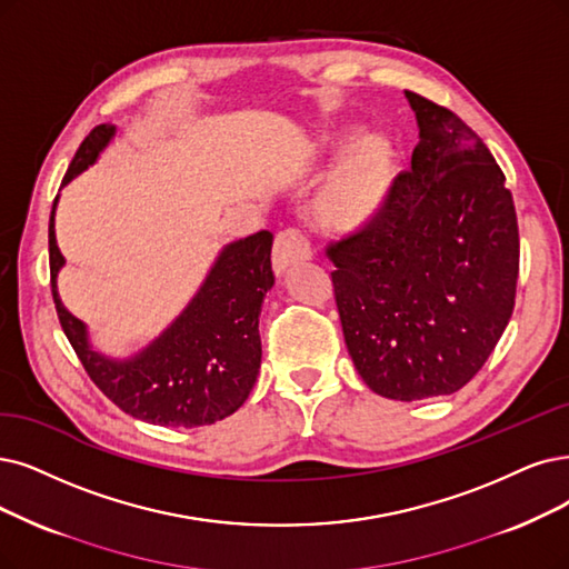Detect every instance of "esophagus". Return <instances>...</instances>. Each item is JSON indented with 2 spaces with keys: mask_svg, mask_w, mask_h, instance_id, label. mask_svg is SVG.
Listing matches in <instances>:
<instances>
[{
  "mask_svg": "<svg viewBox=\"0 0 569 569\" xmlns=\"http://www.w3.org/2000/svg\"><path fill=\"white\" fill-rule=\"evenodd\" d=\"M311 258V241L302 229L288 227L277 234L273 241V269L281 273L286 267L309 260Z\"/></svg>",
  "mask_w": 569,
  "mask_h": 569,
  "instance_id": "obj_1",
  "label": "esophagus"
}]
</instances>
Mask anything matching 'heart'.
Segmentation results:
<instances>
[{
    "label": "heart",
    "instance_id": "1",
    "mask_svg": "<svg viewBox=\"0 0 569 569\" xmlns=\"http://www.w3.org/2000/svg\"><path fill=\"white\" fill-rule=\"evenodd\" d=\"M353 133L342 136L340 144H351ZM391 163V147L382 136L363 138L342 171L328 187L323 197V213L332 224H356L372 213L380 201Z\"/></svg>",
    "mask_w": 569,
    "mask_h": 569
}]
</instances>
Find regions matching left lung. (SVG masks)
<instances>
[{
  "mask_svg": "<svg viewBox=\"0 0 569 569\" xmlns=\"http://www.w3.org/2000/svg\"><path fill=\"white\" fill-rule=\"evenodd\" d=\"M419 142L368 224L328 246L345 342L393 401L465 387L516 302L520 239L495 157L443 104L406 91Z\"/></svg>",
  "mask_w": 569,
  "mask_h": 569,
  "instance_id": "left-lung-1",
  "label": "left lung"
}]
</instances>
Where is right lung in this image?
<instances>
[{
  "label": "right lung",
  "mask_w": 569,
  "mask_h": 569,
  "mask_svg": "<svg viewBox=\"0 0 569 569\" xmlns=\"http://www.w3.org/2000/svg\"><path fill=\"white\" fill-rule=\"evenodd\" d=\"M114 131V126L100 123L83 138L60 187L87 171ZM56 203L58 197L49 220L51 292L62 332L93 385L126 415L159 427L192 429L237 412L260 372L258 321L264 292L273 286L271 231L224 246L180 317L150 347L114 361L91 349L87 326L58 298L56 279L66 258L56 243Z\"/></svg>",
  "instance_id": "right-lung-1"
}]
</instances>
